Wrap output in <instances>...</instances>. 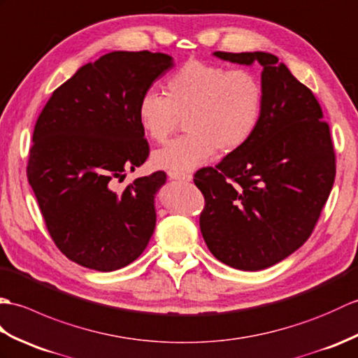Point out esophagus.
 Returning <instances> with one entry per match:
<instances>
[{
    "label": "esophagus",
    "mask_w": 358,
    "mask_h": 358,
    "mask_svg": "<svg viewBox=\"0 0 358 358\" xmlns=\"http://www.w3.org/2000/svg\"><path fill=\"white\" fill-rule=\"evenodd\" d=\"M169 178L179 182H192L193 176L189 173H178V171H169Z\"/></svg>",
    "instance_id": "34e87169"
}]
</instances>
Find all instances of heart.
Returning <instances> with one entry per match:
<instances>
[{"instance_id":"1","label":"heart","mask_w":358,"mask_h":358,"mask_svg":"<svg viewBox=\"0 0 358 358\" xmlns=\"http://www.w3.org/2000/svg\"><path fill=\"white\" fill-rule=\"evenodd\" d=\"M165 96L147 92L136 116L141 129L155 142H165L185 116V136L171 141L153 155L157 169L185 173L216 153L242 148L256 131L264 87L248 70L192 59L171 73L164 84Z\"/></svg>"}]
</instances>
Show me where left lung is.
<instances>
[{"label":"left lung","mask_w":358,"mask_h":358,"mask_svg":"<svg viewBox=\"0 0 358 358\" xmlns=\"http://www.w3.org/2000/svg\"><path fill=\"white\" fill-rule=\"evenodd\" d=\"M262 66L264 107L246 144L194 174L205 197L201 231L217 260L242 271L279 264L320 217L336 179V153L319 101L266 52H214Z\"/></svg>","instance_id":"1"}]
</instances>
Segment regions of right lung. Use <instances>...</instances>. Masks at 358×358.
<instances>
[{
  "label": "right lung",
  "instance_id": "obj_1",
  "mask_svg": "<svg viewBox=\"0 0 358 358\" xmlns=\"http://www.w3.org/2000/svg\"><path fill=\"white\" fill-rule=\"evenodd\" d=\"M174 66L165 53L112 52L83 66L39 115L27 178L55 245L75 264L115 271L136 260L156 227L166 174L117 182L148 157L136 108Z\"/></svg>",
  "mask_w": 358,
  "mask_h": 358
}]
</instances>
